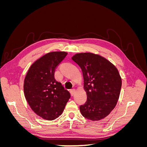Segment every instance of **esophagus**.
Segmentation results:
<instances>
[{
  "label": "esophagus",
  "instance_id": "esophagus-1",
  "mask_svg": "<svg viewBox=\"0 0 147 147\" xmlns=\"http://www.w3.org/2000/svg\"><path fill=\"white\" fill-rule=\"evenodd\" d=\"M70 92L71 95L74 96L75 94V89H72V90H70Z\"/></svg>",
  "mask_w": 147,
  "mask_h": 147
}]
</instances>
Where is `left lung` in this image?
<instances>
[{
    "label": "left lung",
    "instance_id": "left-lung-1",
    "mask_svg": "<svg viewBox=\"0 0 147 147\" xmlns=\"http://www.w3.org/2000/svg\"><path fill=\"white\" fill-rule=\"evenodd\" d=\"M82 69L85 104L80 110L83 116L92 121L106 117L116 106L121 88L117 69L104 57L91 53H78L72 58Z\"/></svg>",
    "mask_w": 147,
    "mask_h": 147
}]
</instances>
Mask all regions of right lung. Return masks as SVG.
<instances>
[{
  "label": "right lung",
  "mask_w": 147,
  "mask_h": 147,
  "mask_svg": "<svg viewBox=\"0 0 147 147\" xmlns=\"http://www.w3.org/2000/svg\"><path fill=\"white\" fill-rule=\"evenodd\" d=\"M67 55L64 51L46 54L30 66L26 76V100L34 112L43 119L58 118L70 97L69 91L55 78L56 68Z\"/></svg>",
  "instance_id": "add662e5"
}]
</instances>
